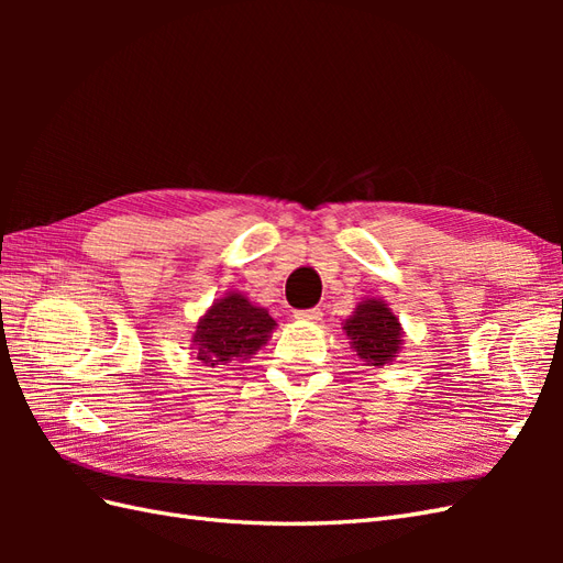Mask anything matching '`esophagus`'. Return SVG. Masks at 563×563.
<instances>
[{
	"instance_id": "34e87169",
	"label": "esophagus",
	"mask_w": 563,
	"mask_h": 563,
	"mask_svg": "<svg viewBox=\"0 0 563 563\" xmlns=\"http://www.w3.org/2000/svg\"><path fill=\"white\" fill-rule=\"evenodd\" d=\"M298 321H321V310L312 308V310H300L294 314Z\"/></svg>"
}]
</instances>
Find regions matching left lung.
<instances>
[{
  "label": "left lung",
  "mask_w": 563,
  "mask_h": 563,
  "mask_svg": "<svg viewBox=\"0 0 563 563\" xmlns=\"http://www.w3.org/2000/svg\"><path fill=\"white\" fill-rule=\"evenodd\" d=\"M343 331L352 352L366 366H385L395 362L404 345V329L399 317L389 310L383 298H366L356 302L354 312L343 321Z\"/></svg>",
  "instance_id": "8db88e82"
}]
</instances>
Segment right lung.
Returning <instances> with one entry per match:
<instances>
[{
  "label": "right lung",
  "mask_w": 563,
  "mask_h": 563,
  "mask_svg": "<svg viewBox=\"0 0 563 563\" xmlns=\"http://www.w3.org/2000/svg\"><path fill=\"white\" fill-rule=\"evenodd\" d=\"M275 329L277 321L265 308L251 302L240 291H228L199 317L192 333V350H197L195 354L203 366H228L230 362L251 360Z\"/></svg>",
  "instance_id": "1"
}]
</instances>
